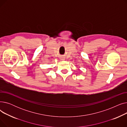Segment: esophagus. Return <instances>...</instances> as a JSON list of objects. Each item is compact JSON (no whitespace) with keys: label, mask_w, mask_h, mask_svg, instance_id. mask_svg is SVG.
Returning <instances> with one entry per match:
<instances>
[{"label":"esophagus","mask_w":127,"mask_h":127,"mask_svg":"<svg viewBox=\"0 0 127 127\" xmlns=\"http://www.w3.org/2000/svg\"><path fill=\"white\" fill-rule=\"evenodd\" d=\"M62 60H64V58H62Z\"/></svg>","instance_id":"1"}]
</instances>
